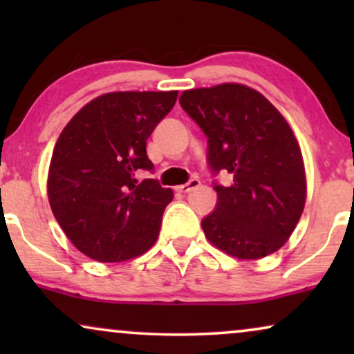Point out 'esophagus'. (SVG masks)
<instances>
[{
	"label": "esophagus",
	"instance_id": "obj_1",
	"mask_svg": "<svg viewBox=\"0 0 354 354\" xmlns=\"http://www.w3.org/2000/svg\"><path fill=\"white\" fill-rule=\"evenodd\" d=\"M200 185H201V182L198 180V178H192V180L188 182V183H183V185L176 187V190H177L178 193H188V192L195 190V188H198Z\"/></svg>",
	"mask_w": 354,
	"mask_h": 354
}]
</instances>
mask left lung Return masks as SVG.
<instances>
[{"instance_id": "obj_1", "label": "left lung", "mask_w": 354, "mask_h": 354, "mask_svg": "<svg viewBox=\"0 0 354 354\" xmlns=\"http://www.w3.org/2000/svg\"><path fill=\"white\" fill-rule=\"evenodd\" d=\"M180 106L207 137L216 209L201 221L206 239L239 259H261L287 243L306 203V172L293 130L270 101L250 86L221 84L185 90Z\"/></svg>"}]
</instances>
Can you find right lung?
<instances>
[{
    "label": "right lung",
    "instance_id": "right-lung-1",
    "mask_svg": "<svg viewBox=\"0 0 354 354\" xmlns=\"http://www.w3.org/2000/svg\"><path fill=\"white\" fill-rule=\"evenodd\" d=\"M172 91H113L86 103L62 129L48 171V200L74 246L100 263H122L156 241L171 188L153 171L147 140L174 108Z\"/></svg>",
    "mask_w": 354,
    "mask_h": 354
}]
</instances>
